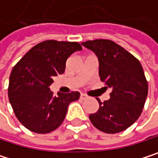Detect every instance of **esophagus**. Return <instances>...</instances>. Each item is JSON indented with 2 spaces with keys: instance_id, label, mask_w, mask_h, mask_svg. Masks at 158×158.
<instances>
[{
  "instance_id": "34e87169",
  "label": "esophagus",
  "mask_w": 158,
  "mask_h": 158,
  "mask_svg": "<svg viewBox=\"0 0 158 158\" xmlns=\"http://www.w3.org/2000/svg\"><path fill=\"white\" fill-rule=\"evenodd\" d=\"M80 98H82V100H85V98H87V96H86V95H85V94H81Z\"/></svg>"
}]
</instances>
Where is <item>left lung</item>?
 I'll use <instances>...</instances> for the list:
<instances>
[{"mask_svg": "<svg viewBox=\"0 0 158 158\" xmlns=\"http://www.w3.org/2000/svg\"><path fill=\"white\" fill-rule=\"evenodd\" d=\"M82 44L92 50L100 62L101 81L112 88L110 100L89 115L93 126L108 134L126 130L140 117L148 94V83L141 62L116 43L97 39Z\"/></svg>", "mask_w": 158, "mask_h": 158, "instance_id": "left-lung-1", "label": "left lung"}]
</instances>
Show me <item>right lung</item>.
Returning <instances> with one entry per match:
<instances>
[{
    "label": "right lung",
    "instance_id": "1",
    "mask_svg": "<svg viewBox=\"0 0 158 158\" xmlns=\"http://www.w3.org/2000/svg\"><path fill=\"white\" fill-rule=\"evenodd\" d=\"M77 42L47 40L34 45L13 68L8 85L9 102L14 113L26 128L45 134L60 127L72 102L80 93L50 91L53 78L65 71L67 58L81 50Z\"/></svg>",
    "mask_w": 158,
    "mask_h": 158
}]
</instances>
